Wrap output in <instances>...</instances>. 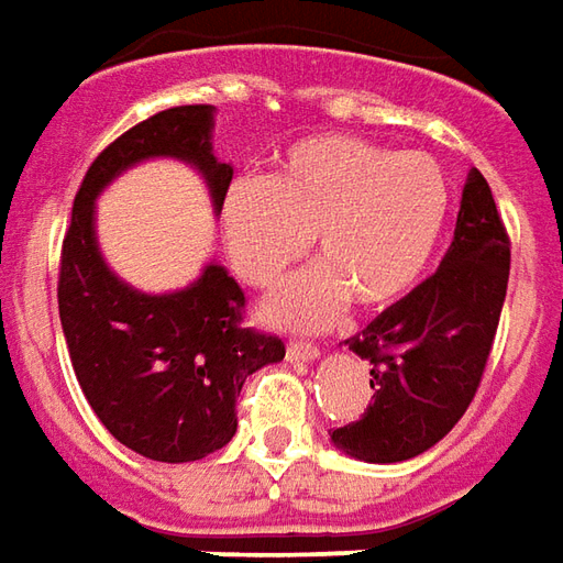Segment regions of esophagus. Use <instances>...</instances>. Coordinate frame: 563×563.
Masks as SVG:
<instances>
[{
	"label": "esophagus",
	"mask_w": 563,
	"mask_h": 563,
	"mask_svg": "<svg viewBox=\"0 0 563 563\" xmlns=\"http://www.w3.org/2000/svg\"><path fill=\"white\" fill-rule=\"evenodd\" d=\"M321 349L314 342H288V361H314Z\"/></svg>",
	"instance_id": "1"
}]
</instances>
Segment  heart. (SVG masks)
Masks as SVG:
<instances>
[{
	"mask_svg": "<svg viewBox=\"0 0 563 563\" xmlns=\"http://www.w3.org/2000/svg\"><path fill=\"white\" fill-rule=\"evenodd\" d=\"M445 209L449 187L430 154L327 133L294 142L269 178L227 187L221 230L254 288L275 285L314 239L321 266L266 302L275 324L314 330L349 300L364 312L400 300L437 249Z\"/></svg>",
	"mask_w": 563,
	"mask_h": 563,
	"instance_id": "1",
	"label": "heart"
}]
</instances>
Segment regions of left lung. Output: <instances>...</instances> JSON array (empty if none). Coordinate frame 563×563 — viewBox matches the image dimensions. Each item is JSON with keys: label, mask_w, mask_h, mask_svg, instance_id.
<instances>
[{"label": "left lung", "mask_w": 563, "mask_h": 563, "mask_svg": "<svg viewBox=\"0 0 563 563\" xmlns=\"http://www.w3.org/2000/svg\"><path fill=\"white\" fill-rule=\"evenodd\" d=\"M506 282L509 233L492 187L473 169L440 269L345 339L373 366V400L330 433L333 445L369 464L409 461L437 445L479 390Z\"/></svg>", "instance_id": "obj_1"}]
</instances>
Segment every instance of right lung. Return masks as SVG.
<instances>
[{"instance_id":"add662e5","label":"right lung","mask_w":563,"mask_h":563,"mask_svg":"<svg viewBox=\"0 0 563 563\" xmlns=\"http://www.w3.org/2000/svg\"><path fill=\"white\" fill-rule=\"evenodd\" d=\"M147 157L194 163L221 209L233 166L211 154V106L157 111L118 135L75 194L59 254V324L75 378L111 437L151 461L185 464L233 440L239 390L285 357V342L242 324L245 290L218 263L190 288L161 297L139 294L106 266L93 199Z\"/></svg>"}]
</instances>
